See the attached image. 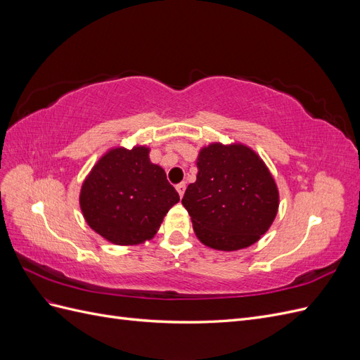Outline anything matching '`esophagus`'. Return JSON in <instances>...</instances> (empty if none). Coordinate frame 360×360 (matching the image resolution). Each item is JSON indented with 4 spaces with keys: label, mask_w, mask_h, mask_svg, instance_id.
Returning <instances> with one entry per match:
<instances>
[{
    "label": "esophagus",
    "mask_w": 360,
    "mask_h": 360,
    "mask_svg": "<svg viewBox=\"0 0 360 360\" xmlns=\"http://www.w3.org/2000/svg\"><path fill=\"white\" fill-rule=\"evenodd\" d=\"M176 189H177V192H179V195H180V197H183V195H184V191H186V183H179L177 184V186H176Z\"/></svg>",
    "instance_id": "34e87169"
}]
</instances>
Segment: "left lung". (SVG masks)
<instances>
[{
  "mask_svg": "<svg viewBox=\"0 0 360 360\" xmlns=\"http://www.w3.org/2000/svg\"><path fill=\"white\" fill-rule=\"evenodd\" d=\"M197 181L183 205L205 246L237 250L258 242L275 221L279 192L269 168L245 144L212 143L197 158Z\"/></svg>",
  "mask_w": 360,
  "mask_h": 360,
  "instance_id": "8db88e82",
  "label": "left lung"
}]
</instances>
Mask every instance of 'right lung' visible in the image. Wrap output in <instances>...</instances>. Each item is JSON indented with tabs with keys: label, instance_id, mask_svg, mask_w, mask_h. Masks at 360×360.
<instances>
[{
	"label": "right lung",
	"instance_id": "obj_1",
	"mask_svg": "<svg viewBox=\"0 0 360 360\" xmlns=\"http://www.w3.org/2000/svg\"><path fill=\"white\" fill-rule=\"evenodd\" d=\"M150 148L115 147L85 177L79 205L91 230L114 245H139L153 238L174 204L177 191L162 167L151 163Z\"/></svg>",
	"mask_w": 360,
	"mask_h": 360
}]
</instances>
